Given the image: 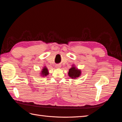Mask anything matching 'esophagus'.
<instances>
[{
  "label": "esophagus",
  "mask_w": 122,
  "mask_h": 122,
  "mask_svg": "<svg viewBox=\"0 0 122 122\" xmlns=\"http://www.w3.org/2000/svg\"><path fill=\"white\" fill-rule=\"evenodd\" d=\"M56 68H61V66L60 65V64H58V65H56Z\"/></svg>",
  "instance_id": "1"
}]
</instances>
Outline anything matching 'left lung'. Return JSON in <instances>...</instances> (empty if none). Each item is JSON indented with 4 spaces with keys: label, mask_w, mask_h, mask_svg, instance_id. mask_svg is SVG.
<instances>
[{
    "label": "left lung",
    "mask_w": 122,
    "mask_h": 122,
    "mask_svg": "<svg viewBox=\"0 0 122 122\" xmlns=\"http://www.w3.org/2000/svg\"><path fill=\"white\" fill-rule=\"evenodd\" d=\"M80 74H81V71L80 70H77L74 67H72V68L69 70V76L72 78L78 77Z\"/></svg>",
    "instance_id": "left-lung-1"
}]
</instances>
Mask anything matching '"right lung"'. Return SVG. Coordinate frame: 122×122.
<instances>
[{
  "label": "right lung",
  "mask_w": 122,
  "mask_h": 122,
  "mask_svg": "<svg viewBox=\"0 0 122 122\" xmlns=\"http://www.w3.org/2000/svg\"><path fill=\"white\" fill-rule=\"evenodd\" d=\"M48 74V69L46 67H45L42 70V76H46Z\"/></svg>",
  "instance_id": "obj_1"
}]
</instances>
